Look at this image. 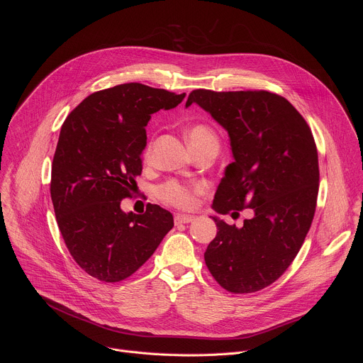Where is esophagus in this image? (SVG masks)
I'll return each instance as SVG.
<instances>
[{
  "mask_svg": "<svg viewBox=\"0 0 363 363\" xmlns=\"http://www.w3.org/2000/svg\"><path fill=\"white\" fill-rule=\"evenodd\" d=\"M195 220L194 216H186V214H177L175 216V224H188Z\"/></svg>",
  "mask_w": 363,
  "mask_h": 363,
  "instance_id": "34e87169",
  "label": "esophagus"
}]
</instances>
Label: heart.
<instances>
[{
    "instance_id": "obj_1",
    "label": "heart",
    "mask_w": 363,
    "mask_h": 363,
    "mask_svg": "<svg viewBox=\"0 0 363 363\" xmlns=\"http://www.w3.org/2000/svg\"><path fill=\"white\" fill-rule=\"evenodd\" d=\"M188 140L192 147L199 143H203V142H217L218 143L216 133L205 125H194L192 128H189ZM152 150H153V142L150 140L146 145L145 153H143L146 161L150 160ZM202 189H203V186L196 182H182L178 179H169L157 188V196L164 203L175 206V208L191 210V208H194V205L196 202V195L201 194Z\"/></svg>"
}]
</instances>
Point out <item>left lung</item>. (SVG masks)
Segmentation results:
<instances>
[{
  "mask_svg": "<svg viewBox=\"0 0 363 363\" xmlns=\"http://www.w3.org/2000/svg\"><path fill=\"white\" fill-rule=\"evenodd\" d=\"M196 103L228 132L234 162L214 196L220 214L252 208L242 228L213 217L217 235L205 264L227 291L247 294L274 283L293 263L312 225L319 192L315 138L304 118L267 90H192ZM238 214V213H233Z\"/></svg>",
  "mask_w": 363,
  "mask_h": 363,
  "instance_id": "8db88e82",
  "label": "left lung"
}]
</instances>
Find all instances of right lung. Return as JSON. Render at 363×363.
Listing matches in <instances>:
<instances>
[{"mask_svg": "<svg viewBox=\"0 0 363 363\" xmlns=\"http://www.w3.org/2000/svg\"><path fill=\"white\" fill-rule=\"evenodd\" d=\"M165 89L125 83L87 96L66 118L51 164L50 194L57 225L74 262L91 277H130L174 227V217L147 203L123 213L142 174L150 115L184 100Z\"/></svg>", "mask_w": 363, "mask_h": 363, "instance_id": "1", "label": "right lung"}]
</instances>
